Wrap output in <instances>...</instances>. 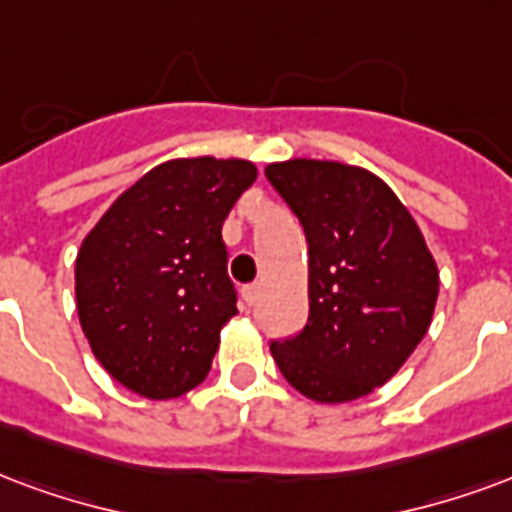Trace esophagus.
I'll return each mask as SVG.
<instances>
[{"mask_svg":"<svg viewBox=\"0 0 512 512\" xmlns=\"http://www.w3.org/2000/svg\"><path fill=\"white\" fill-rule=\"evenodd\" d=\"M241 298H244L246 306H255L257 298H260V285H246L244 290H241Z\"/></svg>","mask_w":512,"mask_h":512,"instance_id":"esophagus-1","label":"esophagus"}]
</instances>
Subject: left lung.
<instances>
[{"label": "left lung", "instance_id": "1", "mask_svg": "<svg viewBox=\"0 0 512 512\" xmlns=\"http://www.w3.org/2000/svg\"><path fill=\"white\" fill-rule=\"evenodd\" d=\"M266 176L309 244V323L271 344L276 366L320 404L369 396L429 331L437 260L407 206L372 170L298 157L271 162Z\"/></svg>", "mask_w": 512, "mask_h": 512}]
</instances>
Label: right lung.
<instances>
[{
  "label": "right lung",
  "mask_w": 512,
  "mask_h": 512,
  "mask_svg": "<svg viewBox=\"0 0 512 512\" xmlns=\"http://www.w3.org/2000/svg\"><path fill=\"white\" fill-rule=\"evenodd\" d=\"M255 162L179 157L113 200L75 257L78 320L94 358L143 399H179L206 380L238 314L222 241Z\"/></svg>",
  "instance_id": "right-lung-1"
}]
</instances>
